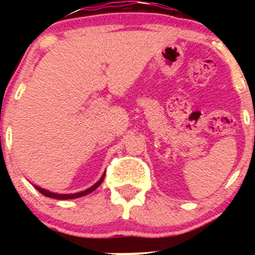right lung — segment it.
I'll list each match as a JSON object with an SVG mask.
<instances>
[{
	"label": "right lung",
	"mask_w": 255,
	"mask_h": 255,
	"mask_svg": "<svg viewBox=\"0 0 255 255\" xmlns=\"http://www.w3.org/2000/svg\"><path fill=\"white\" fill-rule=\"evenodd\" d=\"M105 175L106 173H103L102 177H101L98 181L94 184V185H92L91 188H88L87 190H83V191H79V193H74V194H58V193H52V191L49 190H46V189L40 188V186H37L34 185V188L37 189L39 193H42V194L44 195V197H48V198H53V199H58V200H66V199H75V198H80V197H84V195H88L91 194L92 191L96 190L98 186L101 185L103 182V179H105Z\"/></svg>",
	"instance_id": "add662e5"
}]
</instances>
